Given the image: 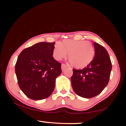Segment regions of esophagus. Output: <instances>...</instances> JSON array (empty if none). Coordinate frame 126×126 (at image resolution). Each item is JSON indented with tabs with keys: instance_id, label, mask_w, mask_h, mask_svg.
<instances>
[{
	"instance_id": "34e87169",
	"label": "esophagus",
	"mask_w": 126,
	"mask_h": 126,
	"mask_svg": "<svg viewBox=\"0 0 126 126\" xmlns=\"http://www.w3.org/2000/svg\"><path fill=\"white\" fill-rule=\"evenodd\" d=\"M67 67V65H66L65 64H62V70H64V69H66V67Z\"/></svg>"
}]
</instances>
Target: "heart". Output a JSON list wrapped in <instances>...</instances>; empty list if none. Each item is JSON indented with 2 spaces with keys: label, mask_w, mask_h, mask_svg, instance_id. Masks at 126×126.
<instances>
[{
  "label": "heart",
  "mask_w": 126,
  "mask_h": 126,
  "mask_svg": "<svg viewBox=\"0 0 126 126\" xmlns=\"http://www.w3.org/2000/svg\"><path fill=\"white\" fill-rule=\"evenodd\" d=\"M69 61L77 68H83L92 62L95 49L92 43L85 40L65 39L56 43L53 50L54 58L60 60L67 56Z\"/></svg>",
  "instance_id": "obj_1"
}]
</instances>
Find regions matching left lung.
<instances>
[{"mask_svg": "<svg viewBox=\"0 0 126 126\" xmlns=\"http://www.w3.org/2000/svg\"><path fill=\"white\" fill-rule=\"evenodd\" d=\"M95 54L87 67L81 70L73 69L72 86L75 93L85 98H91L101 93L108 84L112 64L107 50L96 43H94Z\"/></svg>", "mask_w": 126, "mask_h": 126, "instance_id": "1", "label": "left lung"}]
</instances>
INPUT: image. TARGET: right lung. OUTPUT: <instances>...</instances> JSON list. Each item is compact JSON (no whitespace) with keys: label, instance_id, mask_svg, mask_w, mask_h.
Returning a JSON list of instances; mask_svg holds the SVG:
<instances>
[{"label":"right lung","instance_id":"1","mask_svg":"<svg viewBox=\"0 0 126 126\" xmlns=\"http://www.w3.org/2000/svg\"><path fill=\"white\" fill-rule=\"evenodd\" d=\"M55 43L41 42L23 50L15 64L20 89L34 100L48 98L53 93L55 81L62 73L61 63L53 57Z\"/></svg>","mask_w":126,"mask_h":126}]
</instances>
